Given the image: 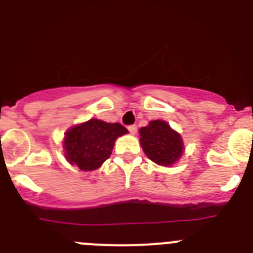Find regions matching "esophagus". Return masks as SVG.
<instances>
[{
  "instance_id": "esophagus-1",
  "label": "esophagus",
  "mask_w": 253,
  "mask_h": 253,
  "mask_svg": "<svg viewBox=\"0 0 253 253\" xmlns=\"http://www.w3.org/2000/svg\"><path fill=\"white\" fill-rule=\"evenodd\" d=\"M128 131L131 132L132 134H134L137 132V126H136V125H131V126H128Z\"/></svg>"
}]
</instances>
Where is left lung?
Returning a JSON list of instances; mask_svg holds the SVG:
<instances>
[{
    "label": "left lung",
    "mask_w": 253,
    "mask_h": 253,
    "mask_svg": "<svg viewBox=\"0 0 253 253\" xmlns=\"http://www.w3.org/2000/svg\"><path fill=\"white\" fill-rule=\"evenodd\" d=\"M140 141L148 159L161 166H171L183 151L181 136L167 122L156 120L140 129Z\"/></svg>",
    "instance_id": "left-lung-1"
}]
</instances>
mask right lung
<instances>
[{
  "label": "right lung",
  "instance_id": "add662e5",
  "mask_svg": "<svg viewBox=\"0 0 253 253\" xmlns=\"http://www.w3.org/2000/svg\"><path fill=\"white\" fill-rule=\"evenodd\" d=\"M127 132L121 124H107L97 119L72 127L63 141L67 161L82 171H93L110 157L116 138Z\"/></svg>",
  "mask_w": 253,
  "mask_h": 253
}]
</instances>
